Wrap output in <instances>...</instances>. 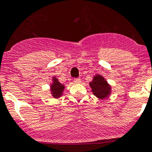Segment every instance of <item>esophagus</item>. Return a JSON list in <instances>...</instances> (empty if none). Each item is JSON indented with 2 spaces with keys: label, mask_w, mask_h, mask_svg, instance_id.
<instances>
[{
  "label": "esophagus",
  "mask_w": 152,
  "mask_h": 152,
  "mask_svg": "<svg viewBox=\"0 0 152 152\" xmlns=\"http://www.w3.org/2000/svg\"><path fill=\"white\" fill-rule=\"evenodd\" d=\"M80 82H81V79H79V78H76V79H74L75 84H79Z\"/></svg>",
  "instance_id": "obj_1"
}]
</instances>
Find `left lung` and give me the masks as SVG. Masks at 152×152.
I'll list each match as a JSON object with an SVG mask.
<instances>
[{
  "label": "left lung",
  "mask_w": 152,
  "mask_h": 152,
  "mask_svg": "<svg viewBox=\"0 0 152 152\" xmlns=\"http://www.w3.org/2000/svg\"><path fill=\"white\" fill-rule=\"evenodd\" d=\"M93 95L99 99H106L111 94L112 87L108 84L107 80L102 75L97 74L94 76L92 82H90Z\"/></svg>",
  "instance_id": "obj_1"
}]
</instances>
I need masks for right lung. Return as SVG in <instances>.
<instances>
[{
	"label": "right lung",
	"instance_id": "1",
	"mask_svg": "<svg viewBox=\"0 0 152 152\" xmlns=\"http://www.w3.org/2000/svg\"><path fill=\"white\" fill-rule=\"evenodd\" d=\"M64 90H65V85L61 84L58 79H56V76H53L52 78V83L50 84V91L51 96L55 99H58L62 96Z\"/></svg>",
	"mask_w": 152,
	"mask_h": 152
}]
</instances>
